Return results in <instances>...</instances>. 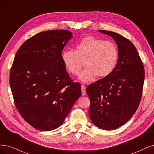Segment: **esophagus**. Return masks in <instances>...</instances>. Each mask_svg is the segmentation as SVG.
Here are the masks:
<instances>
[{"label":"esophagus","instance_id":"1","mask_svg":"<svg viewBox=\"0 0 154 154\" xmlns=\"http://www.w3.org/2000/svg\"><path fill=\"white\" fill-rule=\"evenodd\" d=\"M81 91H82V95L83 96L86 95V87L84 85H81Z\"/></svg>","mask_w":154,"mask_h":154}]
</instances>
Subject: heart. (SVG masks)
I'll return each instance as SVG.
<instances>
[{
	"label": "heart",
	"instance_id": "b5f03b06",
	"mask_svg": "<svg viewBox=\"0 0 154 154\" xmlns=\"http://www.w3.org/2000/svg\"><path fill=\"white\" fill-rule=\"evenodd\" d=\"M119 58L116 45L93 36L81 39L75 45V51L65 50L61 59L64 67L73 75H78L84 65L86 68L79 75L83 82L93 81L97 75L105 77L113 72Z\"/></svg>",
	"mask_w": 154,
	"mask_h": 154
}]
</instances>
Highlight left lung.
<instances>
[{
	"label": "left lung",
	"mask_w": 154,
	"mask_h": 154,
	"mask_svg": "<svg viewBox=\"0 0 154 154\" xmlns=\"http://www.w3.org/2000/svg\"><path fill=\"white\" fill-rule=\"evenodd\" d=\"M115 39L119 58L113 72L86 88L90 100L89 115L94 125L103 130L116 129L128 122L141 99L145 70L133 43L116 32L98 30Z\"/></svg>",
	"instance_id": "left-lung-1"
}]
</instances>
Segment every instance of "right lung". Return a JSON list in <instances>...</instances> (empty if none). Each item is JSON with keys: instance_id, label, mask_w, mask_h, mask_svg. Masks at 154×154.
Masks as SVG:
<instances>
[{"instance_id": "right-lung-1", "label": "right lung", "mask_w": 154, "mask_h": 154, "mask_svg": "<svg viewBox=\"0 0 154 154\" xmlns=\"http://www.w3.org/2000/svg\"><path fill=\"white\" fill-rule=\"evenodd\" d=\"M70 31L51 30L29 38L17 51L9 75L14 102L24 120L42 131L63 123L81 95L61 59Z\"/></svg>"}]
</instances>
